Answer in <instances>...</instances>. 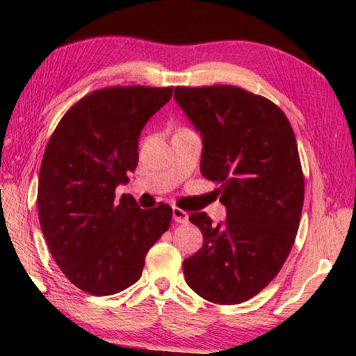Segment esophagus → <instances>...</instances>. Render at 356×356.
<instances>
[{
    "mask_svg": "<svg viewBox=\"0 0 356 356\" xmlns=\"http://www.w3.org/2000/svg\"><path fill=\"white\" fill-rule=\"evenodd\" d=\"M172 220L176 222H186L188 221V213H186L182 209L174 207L172 209Z\"/></svg>",
    "mask_w": 356,
    "mask_h": 356,
    "instance_id": "1",
    "label": "esophagus"
}]
</instances>
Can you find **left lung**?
<instances>
[{"instance_id": "1", "label": "left lung", "mask_w": 356, "mask_h": 356, "mask_svg": "<svg viewBox=\"0 0 356 356\" xmlns=\"http://www.w3.org/2000/svg\"><path fill=\"white\" fill-rule=\"evenodd\" d=\"M174 99L202 138L201 174L220 185L226 220L190 215L202 248L184 261L185 281L218 305L250 300L286 262L305 200L297 140L273 102L237 86L176 88Z\"/></svg>"}]
</instances>
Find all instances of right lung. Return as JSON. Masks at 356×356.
<instances>
[{"mask_svg":"<svg viewBox=\"0 0 356 356\" xmlns=\"http://www.w3.org/2000/svg\"><path fill=\"white\" fill-rule=\"evenodd\" d=\"M172 88H105L59 120L42 159L38 210L48 248L81 291L113 295L141 278L144 259L168 231V204L144 210L116 200L138 165L144 125L170 102Z\"/></svg>","mask_w":356,"mask_h":356,"instance_id":"obj_1","label":"right lung"}]
</instances>
